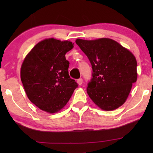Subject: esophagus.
Wrapping results in <instances>:
<instances>
[{
	"label": "esophagus",
	"mask_w": 153,
	"mask_h": 153,
	"mask_svg": "<svg viewBox=\"0 0 153 153\" xmlns=\"http://www.w3.org/2000/svg\"><path fill=\"white\" fill-rule=\"evenodd\" d=\"M76 82H77V83H78L79 85H81L83 83V79H79L78 80H77Z\"/></svg>",
	"instance_id": "34e87169"
}]
</instances>
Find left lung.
I'll return each mask as SVG.
<instances>
[{
	"instance_id": "1",
	"label": "left lung",
	"mask_w": 153,
	"mask_h": 153,
	"mask_svg": "<svg viewBox=\"0 0 153 153\" xmlns=\"http://www.w3.org/2000/svg\"><path fill=\"white\" fill-rule=\"evenodd\" d=\"M75 42L92 65L93 79L87 88L90 98L102 110L108 111L120 107L137 80L135 56L110 38L76 39Z\"/></svg>"
}]
</instances>
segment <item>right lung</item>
<instances>
[{
    "instance_id": "right-lung-1",
    "label": "right lung",
    "mask_w": 153,
    "mask_h": 153,
    "mask_svg": "<svg viewBox=\"0 0 153 153\" xmlns=\"http://www.w3.org/2000/svg\"><path fill=\"white\" fill-rule=\"evenodd\" d=\"M74 43L47 38L37 44L25 57L21 67V80L30 102L39 109L56 114L72 97L77 83L70 79L67 52Z\"/></svg>"
}]
</instances>
